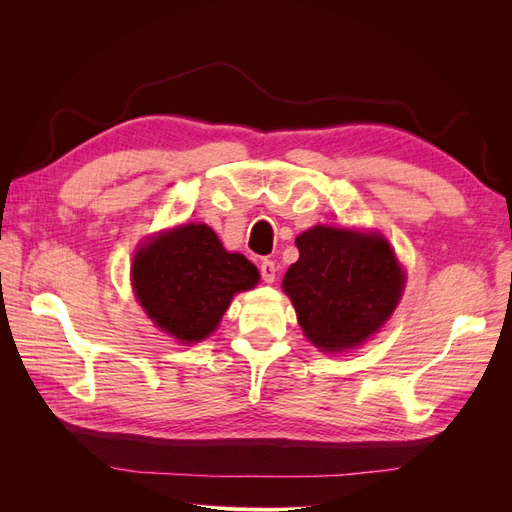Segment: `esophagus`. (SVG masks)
<instances>
[{
  "instance_id": "1",
  "label": "esophagus",
  "mask_w": 512,
  "mask_h": 512,
  "mask_svg": "<svg viewBox=\"0 0 512 512\" xmlns=\"http://www.w3.org/2000/svg\"><path fill=\"white\" fill-rule=\"evenodd\" d=\"M275 273H277V267H275L273 260H262L260 262V275H262V280H265L267 284L275 282Z\"/></svg>"
}]
</instances>
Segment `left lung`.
<instances>
[{
	"mask_svg": "<svg viewBox=\"0 0 512 512\" xmlns=\"http://www.w3.org/2000/svg\"><path fill=\"white\" fill-rule=\"evenodd\" d=\"M299 260L282 288L305 337L322 352L359 348L391 318L406 273L380 232L314 226L297 237Z\"/></svg>",
	"mask_w": 512,
	"mask_h": 512,
	"instance_id": "8db88e82",
	"label": "left lung"
}]
</instances>
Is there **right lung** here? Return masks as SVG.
<instances>
[{
  "instance_id": "1",
  "label": "right lung",
  "mask_w": 512,
  "mask_h": 512,
  "mask_svg": "<svg viewBox=\"0 0 512 512\" xmlns=\"http://www.w3.org/2000/svg\"><path fill=\"white\" fill-rule=\"evenodd\" d=\"M260 273L241 254L226 252L207 224L160 232L136 252L132 288L147 316L181 344L209 337L232 297L258 284Z\"/></svg>"
}]
</instances>
